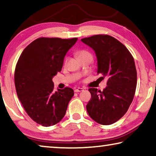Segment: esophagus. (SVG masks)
<instances>
[{
  "label": "esophagus",
  "instance_id": "34e87169",
  "mask_svg": "<svg viewBox=\"0 0 156 156\" xmlns=\"http://www.w3.org/2000/svg\"><path fill=\"white\" fill-rule=\"evenodd\" d=\"M83 88L78 87V88H77V89L74 90V92H81V91H83Z\"/></svg>",
  "mask_w": 156,
  "mask_h": 156
}]
</instances>
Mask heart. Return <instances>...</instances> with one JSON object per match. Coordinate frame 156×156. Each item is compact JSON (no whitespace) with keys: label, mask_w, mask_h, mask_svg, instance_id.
Wrapping results in <instances>:
<instances>
[{"label":"heart","mask_w":156,"mask_h":156,"mask_svg":"<svg viewBox=\"0 0 156 156\" xmlns=\"http://www.w3.org/2000/svg\"><path fill=\"white\" fill-rule=\"evenodd\" d=\"M92 57L91 54L89 52H87V51L86 50H80L78 52V58H80V57Z\"/></svg>","instance_id":"heart-1"}]
</instances>
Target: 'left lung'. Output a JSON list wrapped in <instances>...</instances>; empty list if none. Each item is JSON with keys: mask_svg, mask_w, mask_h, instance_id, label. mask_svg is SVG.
I'll list each match as a JSON object with an SVG mask.
<instances>
[{"mask_svg": "<svg viewBox=\"0 0 156 156\" xmlns=\"http://www.w3.org/2000/svg\"><path fill=\"white\" fill-rule=\"evenodd\" d=\"M94 50L97 73L107 78L103 91L90 88L91 99L86 108L90 118L101 125L118 121L128 110L136 87V70L134 58L119 41L108 35H94L81 39Z\"/></svg>", "mask_w": 156, "mask_h": 156, "instance_id": "obj_1", "label": "left lung"}]
</instances>
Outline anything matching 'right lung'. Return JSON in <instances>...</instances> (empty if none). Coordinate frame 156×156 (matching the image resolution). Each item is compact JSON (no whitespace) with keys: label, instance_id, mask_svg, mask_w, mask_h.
Returning a JSON list of instances; mask_svg holds the SVG:
<instances>
[{"label":"right lung","instance_id":"right-lung-1","mask_svg":"<svg viewBox=\"0 0 156 156\" xmlns=\"http://www.w3.org/2000/svg\"><path fill=\"white\" fill-rule=\"evenodd\" d=\"M78 38H39L23 50L16 65L18 98L30 118L45 127L64 118L74 92L70 87L54 91L52 78L62 71L66 52Z\"/></svg>","mask_w":156,"mask_h":156}]
</instances>
